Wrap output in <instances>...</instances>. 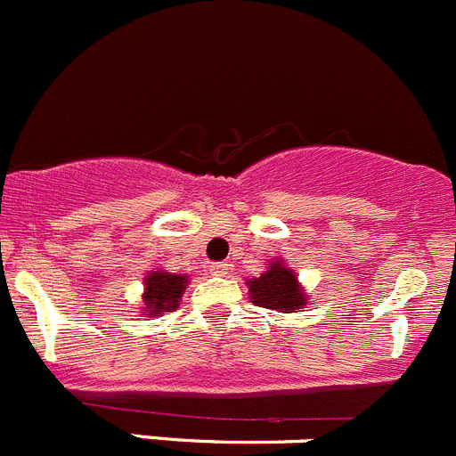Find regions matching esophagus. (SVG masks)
I'll return each instance as SVG.
<instances>
[{"label": "esophagus", "instance_id": "obj_1", "mask_svg": "<svg viewBox=\"0 0 456 456\" xmlns=\"http://www.w3.org/2000/svg\"><path fill=\"white\" fill-rule=\"evenodd\" d=\"M209 272L214 273V276H224V273L229 272V265L227 263H211Z\"/></svg>", "mask_w": 456, "mask_h": 456}]
</instances>
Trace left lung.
Instances as JSON below:
<instances>
[{"mask_svg":"<svg viewBox=\"0 0 456 456\" xmlns=\"http://www.w3.org/2000/svg\"><path fill=\"white\" fill-rule=\"evenodd\" d=\"M247 285H249L251 303L258 307L289 314L291 309H303L307 305V296L300 287L298 276L287 265H282V260L269 263L267 272L260 273L258 278H249Z\"/></svg>","mask_w":456,"mask_h":456,"instance_id":"left-lung-1","label":"left lung"}]
</instances>
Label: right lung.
Masks as SVG:
<instances>
[{"label": "right lung", "instance_id": "1", "mask_svg": "<svg viewBox=\"0 0 456 456\" xmlns=\"http://www.w3.org/2000/svg\"><path fill=\"white\" fill-rule=\"evenodd\" d=\"M189 278L180 276V273H169V272H151L144 278V307L142 312L149 318L160 316L162 312H174L178 309L180 298H183V291L187 287Z\"/></svg>", "mask_w": 456, "mask_h": 456}]
</instances>
